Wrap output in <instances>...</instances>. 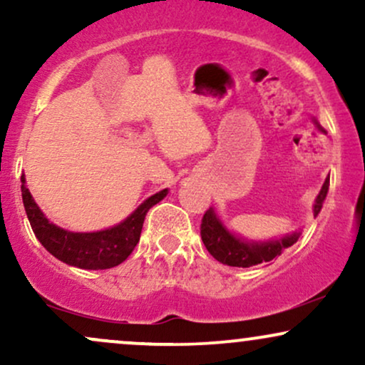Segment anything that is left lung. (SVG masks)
Listing matches in <instances>:
<instances>
[{
    "instance_id": "8db88e82",
    "label": "left lung",
    "mask_w": 365,
    "mask_h": 365,
    "mask_svg": "<svg viewBox=\"0 0 365 365\" xmlns=\"http://www.w3.org/2000/svg\"><path fill=\"white\" fill-rule=\"evenodd\" d=\"M328 188L329 177L326 178L324 185H322L319 195L316 199V204H314V216L319 215L322 202H324L326 194H328ZM200 237H202V242L209 254L216 261L233 267H250L255 266V264L269 262L278 255H282L284 249H288L299 240L300 232H293L290 235L279 238V240L247 242L230 233L220 221V217L216 216L215 209L209 207L202 217V223H200Z\"/></svg>"
}]
</instances>
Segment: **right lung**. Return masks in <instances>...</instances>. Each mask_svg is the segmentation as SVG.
Returning <instances> with one entry per match:
<instances>
[{"label": "right lung", "mask_w": 365, "mask_h": 365, "mask_svg": "<svg viewBox=\"0 0 365 365\" xmlns=\"http://www.w3.org/2000/svg\"><path fill=\"white\" fill-rule=\"evenodd\" d=\"M20 180H22L24 207L37 240L54 257L81 269H110L123 262L139 244L142 225L148 211L168 194V188H165L150 195L127 220L113 228L92 233H73L49 223L48 217L32 199L31 192L25 185L24 175Z\"/></svg>", "instance_id": "obj_1"}]
</instances>
